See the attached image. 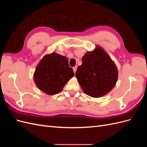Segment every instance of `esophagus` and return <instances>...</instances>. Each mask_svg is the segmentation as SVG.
<instances>
[{
	"instance_id": "1",
	"label": "esophagus",
	"mask_w": 147,
	"mask_h": 147,
	"mask_svg": "<svg viewBox=\"0 0 147 147\" xmlns=\"http://www.w3.org/2000/svg\"><path fill=\"white\" fill-rule=\"evenodd\" d=\"M77 66H75V67H73V70H74V73H75V72H76V71H77Z\"/></svg>"
}]
</instances>
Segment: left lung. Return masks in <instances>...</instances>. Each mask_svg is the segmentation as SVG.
<instances>
[{"mask_svg": "<svg viewBox=\"0 0 147 147\" xmlns=\"http://www.w3.org/2000/svg\"><path fill=\"white\" fill-rule=\"evenodd\" d=\"M118 75L114 62L103 48L97 46L82 57V64L78 67L75 77L86 94L100 97L114 88Z\"/></svg>", "mask_w": 147, "mask_h": 147, "instance_id": "obj_1", "label": "left lung"}]
</instances>
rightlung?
I'll use <instances>...</instances> for the list:
<instances>
[{"instance_id":"obj_1","label":"right lung","mask_w":147,"mask_h":147,"mask_svg":"<svg viewBox=\"0 0 147 147\" xmlns=\"http://www.w3.org/2000/svg\"><path fill=\"white\" fill-rule=\"evenodd\" d=\"M74 76L66 57L53 52L44 56L34 74V80L40 90L48 95L62 91L69 80Z\"/></svg>"}]
</instances>
